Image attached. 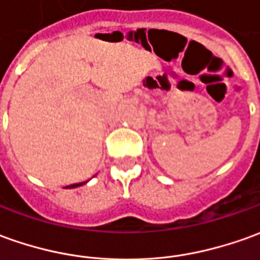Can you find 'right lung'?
Returning a JSON list of instances; mask_svg holds the SVG:
<instances>
[{
    "mask_svg": "<svg viewBox=\"0 0 260 260\" xmlns=\"http://www.w3.org/2000/svg\"><path fill=\"white\" fill-rule=\"evenodd\" d=\"M82 184H85V182H80V184H73V185H71V188H75V187H79V185H82Z\"/></svg>",
    "mask_w": 260,
    "mask_h": 260,
    "instance_id": "1",
    "label": "right lung"
}]
</instances>
